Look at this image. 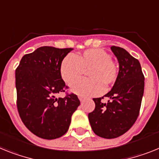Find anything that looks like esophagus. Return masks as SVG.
Returning <instances> with one entry per match:
<instances>
[{
	"instance_id": "34e87169",
	"label": "esophagus",
	"mask_w": 159,
	"mask_h": 159,
	"mask_svg": "<svg viewBox=\"0 0 159 159\" xmlns=\"http://www.w3.org/2000/svg\"><path fill=\"white\" fill-rule=\"evenodd\" d=\"M78 98H79V100L81 101V102H83L84 100H85V98H86L84 96H79Z\"/></svg>"
}]
</instances>
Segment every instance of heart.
I'll use <instances>...</instances> for the list:
<instances>
[{"instance_id": "heart-1", "label": "heart", "mask_w": 159, "mask_h": 159, "mask_svg": "<svg viewBox=\"0 0 159 159\" xmlns=\"http://www.w3.org/2000/svg\"><path fill=\"white\" fill-rule=\"evenodd\" d=\"M88 72L90 79L77 81L71 85V90L80 95L99 94L116 81L118 69L111 56L103 49L92 48L77 56L69 55L62 61L60 73L64 82L71 84Z\"/></svg>"}]
</instances>
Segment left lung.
I'll use <instances>...</instances> for the list:
<instances>
[{
    "label": "left lung",
    "instance_id": "1",
    "mask_svg": "<svg viewBox=\"0 0 159 159\" xmlns=\"http://www.w3.org/2000/svg\"><path fill=\"white\" fill-rule=\"evenodd\" d=\"M119 62V73L112 89L105 94L109 100L93 98L95 108L88 118L92 130L98 137L112 139L129 130L137 120L144 94L145 77L141 64L125 49L112 46Z\"/></svg>",
    "mask_w": 159,
    "mask_h": 159
}]
</instances>
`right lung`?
Instances as JSON below:
<instances>
[{
  "instance_id": "right-lung-1",
  "label": "right lung",
  "mask_w": 159,
  "mask_h": 159,
  "mask_svg": "<svg viewBox=\"0 0 159 159\" xmlns=\"http://www.w3.org/2000/svg\"><path fill=\"white\" fill-rule=\"evenodd\" d=\"M73 48L41 47L23 56L15 71L17 107L26 127L37 137L56 139L67 133L77 96L57 98L67 88L60 73L62 61Z\"/></svg>"
}]
</instances>
